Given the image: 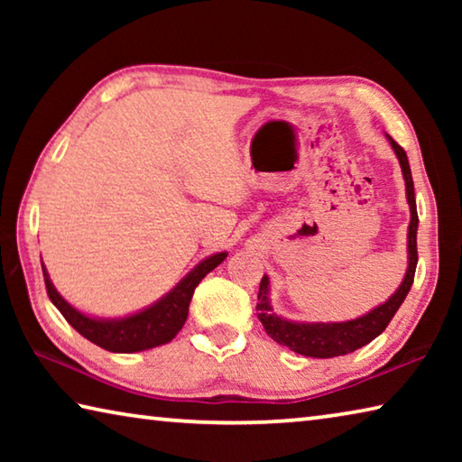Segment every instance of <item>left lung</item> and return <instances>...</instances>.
<instances>
[{"label": "left lung", "mask_w": 462, "mask_h": 462, "mask_svg": "<svg viewBox=\"0 0 462 462\" xmlns=\"http://www.w3.org/2000/svg\"><path fill=\"white\" fill-rule=\"evenodd\" d=\"M391 148L400 161L402 175L405 181V198L410 203V226H408V271H405L402 285L395 289L393 295L381 306L366 311L365 316L346 319V322H295V319H287L279 316L271 308V285L269 277L264 275L261 279L259 287V303H256V311H259V319L264 326V330L273 340L283 344L289 350L297 355L314 356V358H332L342 356L348 353H355L356 348L365 346L371 340L385 330L391 318L405 300V295L411 289L413 275H416L418 264V209H416V193H413V179L408 154L403 148L395 143L393 138L387 136Z\"/></svg>", "instance_id": "1"}]
</instances>
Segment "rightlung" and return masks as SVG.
<instances>
[{"label": "right lung", "mask_w": 462, "mask_h": 462, "mask_svg": "<svg viewBox=\"0 0 462 462\" xmlns=\"http://www.w3.org/2000/svg\"><path fill=\"white\" fill-rule=\"evenodd\" d=\"M228 253H216L187 273L179 283L171 289L167 295L156 300L151 306L134 311V314L122 318H97L89 316L85 311L73 308L65 297H62L57 287L52 285L49 271L42 264V275L49 291L51 301L54 303L69 324H71L83 338L97 344V346L109 350V353H140L161 344H167L175 338L181 330L187 314H189V301L193 297L195 287L199 281L214 271Z\"/></svg>", "instance_id": "add662e5"}]
</instances>
